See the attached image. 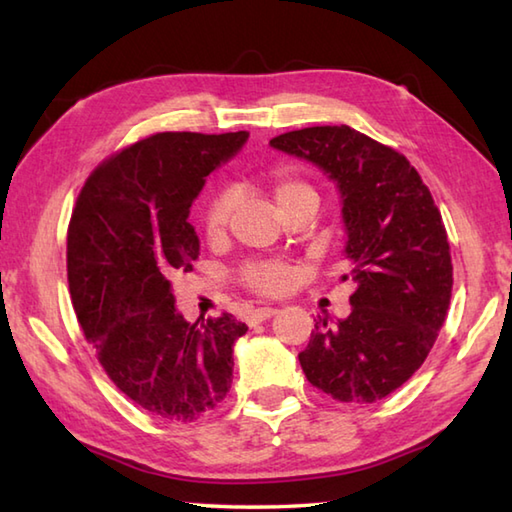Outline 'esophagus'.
<instances>
[{
  "label": "esophagus",
  "mask_w": 512,
  "mask_h": 512,
  "mask_svg": "<svg viewBox=\"0 0 512 512\" xmlns=\"http://www.w3.org/2000/svg\"><path fill=\"white\" fill-rule=\"evenodd\" d=\"M275 312H277V308H273V306H262V308H257V310L250 312L248 323H250V325H255V323H262V321H266V319L273 317Z\"/></svg>",
  "instance_id": "34e87169"
}]
</instances>
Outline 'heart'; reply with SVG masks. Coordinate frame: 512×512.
I'll use <instances>...</instances> for the list:
<instances>
[{"label":"heart","instance_id":"obj_1","mask_svg":"<svg viewBox=\"0 0 512 512\" xmlns=\"http://www.w3.org/2000/svg\"><path fill=\"white\" fill-rule=\"evenodd\" d=\"M264 191L273 198L277 211L281 215H288L297 209H317L319 193L308 180H303L295 169L279 167L270 173L264 182ZM233 213V198L228 193H220L209 202L204 211V235L217 242L226 235L228 222H231ZM295 273L292 268L279 262H255L248 264L242 270V284L262 295H279L290 288Z\"/></svg>","mask_w":512,"mask_h":512}]
</instances>
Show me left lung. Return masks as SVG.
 <instances>
[{"label":"left lung","mask_w":512,"mask_h":512,"mask_svg":"<svg viewBox=\"0 0 512 512\" xmlns=\"http://www.w3.org/2000/svg\"><path fill=\"white\" fill-rule=\"evenodd\" d=\"M317 165L341 193L345 257L356 290L350 317L314 323L299 354L310 383L341 402H376L416 374L447 317L453 266L427 184L396 149L347 125L270 140Z\"/></svg>","instance_id":"obj_1"}]
</instances>
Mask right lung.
<instances>
[{"instance_id":"obj_1","label":"right lung","mask_w":512,"mask_h":512,"mask_svg":"<svg viewBox=\"0 0 512 512\" xmlns=\"http://www.w3.org/2000/svg\"><path fill=\"white\" fill-rule=\"evenodd\" d=\"M248 132H162L96 167L68 228V284L76 319L105 374L138 407L169 422L211 413L233 383V314L184 321L171 275L189 273L200 239L189 209L206 176Z\"/></svg>"}]
</instances>
